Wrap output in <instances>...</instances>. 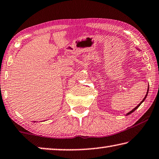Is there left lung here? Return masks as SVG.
Instances as JSON below:
<instances>
[{"label":"left lung","instance_id":"left-lung-1","mask_svg":"<svg viewBox=\"0 0 159 159\" xmlns=\"http://www.w3.org/2000/svg\"><path fill=\"white\" fill-rule=\"evenodd\" d=\"M148 89H149V88H148V89H147V94H146V95H145V97L144 98H143V99L142 100V102H141L140 103H139V104L138 105H137V107H135L134 108V109H133L132 110H131V111L130 112H128L127 113V115H130L131 114V113H132L133 112H134V111H135V110H137V108L139 107L140 106V105H141V104H142V103L143 102V101H144V100H145V99H146V98H147V95H148Z\"/></svg>","mask_w":159,"mask_h":159}]
</instances>
